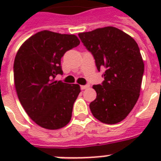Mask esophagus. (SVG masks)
I'll list each match as a JSON object with an SVG mask.
<instances>
[{"label":"esophagus","instance_id":"1","mask_svg":"<svg viewBox=\"0 0 161 161\" xmlns=\"http://www.w3.org/2000/svg\"><path fill=\"white\" fill-rule=\"evenodd\" d=\"M88 87H89L88 85H81L80 86V88L82 90H84V89H86V88H88Z\"/></svg>","mask_w":161,"mask_h":161}]
</instances>
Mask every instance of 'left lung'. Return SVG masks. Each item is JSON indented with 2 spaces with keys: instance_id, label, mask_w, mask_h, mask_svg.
<instances>
[{
  "instance_id": "8db88e82",
  "label": "left lung",
  "mask_w": 161,
  "mask_h": 161,
  "mask_svg": "<svg viewBox=\"0 0 161 161\" xmlns=\"http://www.w3.org/2000/svg\"><path fill=\"white\" fill-rule=\"evenodd\" d=\"M93 55L104 80L93 85L97 97L89 104L94 117L104 124L122 121L140 97L145 65L136 42L119 29L106 26L78 34Z\"/></svg>"
}]
</instances>
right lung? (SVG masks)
<instances>
[{"mask_svg":"<svg viewBox=\"0 0 161 161\" xmlns=\"http://www.w3.org/2000/svg\"><path fill=\"white\" fill-rule=\"evenodd\" d=\"M80 42L75 35L42 31L24 42L14 61V82L21 105L36 125L58 130L69 123L78 84L55 81L63 75L61 58Z\"/></svg>","mask_w":161,"mask_h":161,"instance_id":"right-lung-1","label":"right lung"}]
</instances>
